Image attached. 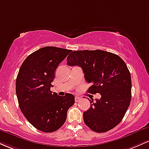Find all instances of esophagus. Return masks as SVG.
<instances>
[{
    "instance_id": "obj_1",
    "label": "esophagus",
    "mask_w": 149,
    "mask_h": 149,
    "mask_svg": "<svg viewBox=\"0 0 149 149\" xmlns=\"http://www.w3.org/2000/svg\"><path fill=\"white\" fill-rule=\"evenodd\" d=\"M80 100V97L76 96V97H75V101H76V102H78Z\"/></svg>"
}]
</instances>
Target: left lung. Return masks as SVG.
Here are the masks:
<instances>
[{
    "mask_svg": "<svg viewBox=\"0 0 149 149\" xmlns=\"http://www.w3.org/2000/svg\"><path fill=\"white\" fill-rule=\"evenodd\" d=\"M69 66L82 68L85 80L91 83L88 91L100 93L101 98L90 102L83 120L92 131L105 132L123 118L131 101V76L127 65L117 54L106 51H73L67 57Z\"/></svg>",
    "mask_w": 149,
    "mask_h": 149,
    "instance_id": "1",
    "label": "left lung"
}]
</instances>
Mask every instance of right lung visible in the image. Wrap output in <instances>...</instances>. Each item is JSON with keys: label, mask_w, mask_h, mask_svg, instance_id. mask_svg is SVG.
<instances>
[{"label": "right lung", "mask_w": 149, "mask_h": 149, "mask_svg": "<svg viewBox=\"0 0 149 149\" xmlns=\"http://www.w3.org/2000/svg\"><path fill=\"white\" fill-rule=\"evenodd\" d=\"M70 49L45 47L31 54L22 63L16 80V94L22 113L34 127L52 132L64 125L75 97L52 93L54 72Z\"/></svg>", "instance_id": "obj_1"}]
</instances>
